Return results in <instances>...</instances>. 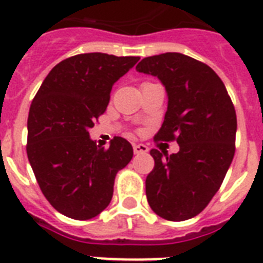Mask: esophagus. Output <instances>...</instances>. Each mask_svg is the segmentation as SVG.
<instances>
[{
  "mask_svg": "<svg viewBox=\"0 0 263 263\" xmlns=\"http://www.w3.org/2000/svg\"><path fill=\"white\" fill-rule=\"evenodd\" d=\"M133 151L136 155H140V153H146L149 151V148L144 144H134L133 145Z\"/></svg>",
  "mask_w": 263,
  "mask_h": 263,
  "instance_id": "1",
  "label": "esophagus"
}]
</instances>
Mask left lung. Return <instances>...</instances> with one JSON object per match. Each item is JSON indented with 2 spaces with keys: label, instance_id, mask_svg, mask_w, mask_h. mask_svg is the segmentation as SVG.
<instances>
[{
  "label": "left lung",
  "instance_id": "obj_1",
  "mask_svg": "<svg viewBox=\"0 0 263 263\" xmlns=\"http://www.w3.org/2000/svg\"><path fill=\"white\" fill-rule=\"evenodd\" d=\"M136 69L156 76L167 91V112L155 138L179 144L170 156L151 151L148 203L157 216L183 221L208 206L226 178L235 155V107L215 70L184 54L148 57Z\"/></svg>",
  "mask_w": 263,
  "mask_h": 263
}]
</instances>
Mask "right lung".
Here are the masks:
<instances>
[{
	"mask_svg": "<svg viewBox=\"0 0 263 263\" xmlns=\"http://www.w3.org/2000/svg\"><path fill=\"white\" fill-rule=\"evenodd\" d=\"M138 60L103 52L70 57L51 69L33 98L27 156L43 195L66 217L89 220L104 211L117 172L133 157L125 138L114 137L104 149L88 130L106 111L114 83Z\"/></svg>",
	"mask_w": 263,
	"mask_h": 263,
	"instance_id": "1",
	"label": "right lung"
}]
</instances>
